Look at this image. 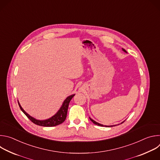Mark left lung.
Instances as JSON below:
<instances>
[{
    "instance_id": "1",
    "label": "left lung",
    "mask_w": 160,
    "mask_h": 160,
    "mask_svg": "<svg viewBox=\"0 0 160 160\" xmlns=\"http://www.w3.org/2000/svg\"><path fill=\"white\" fill-rule=\"evenodd\" d=\"M122 50H123V51H124L125 52H127H127L124 49H123V48H122ZM89 118H90V121H91V122H92V123H94V124H96V125H97L101 126V127H112V126H115V125H109V126H108V125H102V124H101V123H99L96 122V121H94V120H92V118H90V117H89ZM123 123V122H122L121 123Z\"/></svg>"
}]
</instances>
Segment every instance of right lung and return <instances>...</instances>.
<instances>
[{"label": "right lung", "mask_w": 160, "mask_h": 160, "mask_svg": "<svg viewBox=\"0 0 160 160\" xmlns=\"http://www.w3.org/2000/svg\"><path fill=\"white\" fill-rule=\"evenodd\" d=\"M75 94H72L70 96H68L66 98V99L63 101L62 106H61L60 109L58 111V112L55 114L54 115H53L52 117L46 119V120H37L32 117H31L29 114H28L22 108L21 106L19 101L18 102V104L19 106L21 109V110L23 112V113L25 115L35 124L37 125H40V126H43V127H54V126H56L58 125L61 123H62V122H64V120H66V115H67V112H68V106H69V103L70 102V101L72 100V99L74 97Z\"/></svg>", "instance_id": "1"}]
</instances>
